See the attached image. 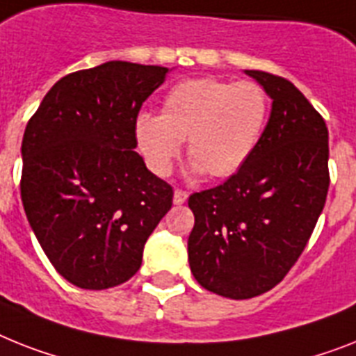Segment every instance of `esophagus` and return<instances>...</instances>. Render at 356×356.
<instances>
[{"mask_svg":"<svg viewBox=\"0 0 356 356\" xmlns=\"http://www.w3.org/2000/svg\"><path fill=\"white\" fill-rule=\"evenodd\" d=\"M187 193H185V191H181V189H176L175 191V204L176 205H181V204H185V202H187Z\"/></svg>","mask_w":356,"mask_h":356,"instance_id":"obj_1","label":"esophagus"}]
</instances>
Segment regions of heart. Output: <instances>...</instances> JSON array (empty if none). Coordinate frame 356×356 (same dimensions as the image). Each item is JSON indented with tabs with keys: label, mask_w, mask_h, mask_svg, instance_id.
Masks as SVG:
<instances>
[{
	"label": "heart",
	"mask_w": 356,
	"mask_h": 356,
	"mask_svg": "<svg viewBox=\"0 0 356 356\" xmlns=\"http://www.w3.org/2000/svg\"><path fill=\"white\" fill-rule=\"evenodd\" d=\"M267 118L269 96L254 81L187 79L167 92L160 116H138L134 138L156 176L171 175L181 142L187 140L191 172L227 178L251 158Z\"/></svg>",
	"instance_id": "b5f03b06"
}]
</instances>
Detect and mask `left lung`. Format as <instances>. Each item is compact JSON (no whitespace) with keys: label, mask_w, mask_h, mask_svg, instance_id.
Instances as JSON below:
<instances>
[{"label":"left lung","mask_w":356,"mask_h":356,"mask_svg":"<svg viewBox=\"0 0 356 356\" xmlns=\"http://www.w3.org/2000/svg\"><path fill=\"white\" fill-rule=\"evenodd\" d=\"M273 99L245 165L189 196V266L200 286L245 300L277 286L307 245L330 189L324 118L286 78L245 70Z\"/></svg>","instance_id":"left-lung-1"}]
</instances>
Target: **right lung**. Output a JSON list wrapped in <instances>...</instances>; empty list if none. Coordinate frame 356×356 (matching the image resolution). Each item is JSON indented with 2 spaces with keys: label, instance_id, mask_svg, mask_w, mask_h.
I'll return each instance as SVG.
<instances>
[{
  "label": "right lung",
  "instance_id": "1",
  "mask_svg": "<svg viewBox=\"0 0 356 356\" xmlns=\"http://www.w3.org/2000/svg\"><path fill=\"white\" fill-rule=\"evenodd\" d=\"M167 67L107 61L67 74L23 134L22 202L54 269L81 289H108L142 266L171 209L172 187L138 154L134 123Z\"/></svg>",
  "mask_w": 356,
  "mask_h": 356
}]
</instances>
